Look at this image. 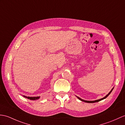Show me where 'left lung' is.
I'll return each instance as SVG.
<instances>
[{"instance_id": "8db88e82", "label": "left lung", "mask_w": 125, "mask_h": 125, "mask_svg": "<svg viewBox=\"0 0 125 125\" xmlns=\"http://www.w3.org/2000/svg\"><path fill=\"white\" fill-rule=\"evenodd\" d=\"M113 90V89L111 90V91H110L109 93V94H108V95H106L105 97H103V98H101V99H100V100H95V101H85V100H83V99H82V98H80V97H78V98L79 100H81L82 101H83V102H86V103H95V102H99V101H101V100H103V99H105V98H106L108 96L110 95V94L111 93V92H112V91Z\"/></svg>"}]
</instances>
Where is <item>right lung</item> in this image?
Here are the masks:
<instances>
[{"instance_id": "obj_1", "label": "right lung", "mask_w": 125, "mask_h": 125, "mask_svg": "<svg viewBox=\"0 0 125 125\" xmlns=\"http://www.w3.org/2000/svg\"><path fill=\"white\" fill-rule=\"evenodd\" d=\"M24 97H26L28 98V99H30L31 100H38L40 98V96H37V97H27V96H23Z\"/></svg>"}]
</instances>
